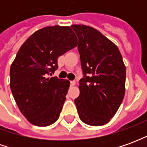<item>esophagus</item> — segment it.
Masks as SVG:
<instances>
[{
    "instance_id": "esophagus-1",
    "label": "esophagus",
    "mask_w": 147,
    "mask_h": 147,
    "mask_svg": "<svg viewBox=\"0 0 147 147\" xmlns=\"http://www.w3.org/2000/svg\"><path fill=\"white\" fill-rule=\"evenodd\" d=\"M70 83H71V86H75V85H76V81H75V80L71 81Z\"/></svg>"
}]
</instances>
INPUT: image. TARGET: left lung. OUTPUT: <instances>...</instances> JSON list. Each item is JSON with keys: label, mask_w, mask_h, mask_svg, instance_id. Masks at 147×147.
<instances>
[{"label": "left lung", "mask_w": 147, "mask_h": 147, "mask_svg": "<svg viewBox=\"0 0 147 147\" xmlns=\"http://www.w3.org/2000/svg\"><path fill=\"white\" fill-rule=\"evenodd\" d=\"M79 39L83 78L75 99L80 120L90 126L108 123L122 103L126 67L119 49L101 32L85 25H71Z\"/></svg>", "instance_id": "obj_1"}]
</instances>
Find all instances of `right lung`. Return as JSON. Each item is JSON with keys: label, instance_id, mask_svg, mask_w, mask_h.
Masks as SVG:
<instances>
[{"label": "right lung", "instance_id": "right-lung-1", "mask_svg": "<svg viewBox=\"0 0 147 147\" xmlns=\"http://www.w3.org/2000/svg\"><path fill=\"white\" fill-rule=\"evenodd\" d=\"M77 45L70 27H46L30 35L10 67V88L20 110L34 125L49 126L60 117L70 82L51 77L58 57Z\"/></svg>", "mask_w": 147, "mask_h": 147}]
</instances>
